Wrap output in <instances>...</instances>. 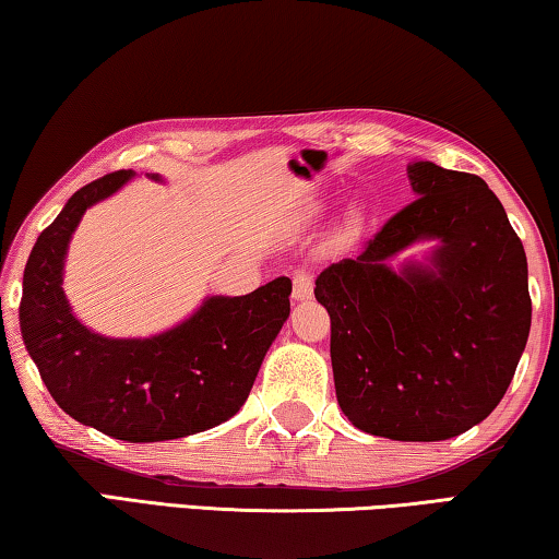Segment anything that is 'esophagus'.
Masks as SVG:
<instances>
[{"label": "esophagus", "mask_w": 559, "mask_h": 559, "mask_svg": "<svg viewBox=\"0 0 559 559\" xmlns=\"http://www.w3.org/2000/svg\"><path fill=\"white\" fill-rule=\"evenodd\" d=\"M313 296V276H310L308 269L293 271V298L296 300H308Z\"/></svg>", "instance_id": "esophagus-1"}]
</instances>
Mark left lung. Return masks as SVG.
<instances>
[{
    "label": "left lung",
    "instance_id": "8db88e82",
    "mask_svg": "<svg viewBox=\"0 0 559 559\" xmlns=\"http://www.w3.org/2000/svg\"><path fill=\"white\" fill-rule=\"evenodd\" d=\"M416 200L355 259L320 273L337 404L359 431L443 441L486 419L523 355L533 302L527 259L484 179L433 163L406 167ZM437 238L427 267L389 259Z\"/></svg>",
    "mask_w": 559,
    "mask_h": 559
}]
</instances>
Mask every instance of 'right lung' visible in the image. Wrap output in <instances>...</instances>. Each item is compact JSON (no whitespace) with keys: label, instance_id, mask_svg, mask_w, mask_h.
Here are the masks:
<instances>
[{"label":"right lung","instance_id":"1","mask_svg":"<svg viewBox=\"0 0 559 559\" xmlns=\"http://www.w3.org/2000/svg\"><path fill=\"white\" fill-rule=\"evenodd\" d=\"M118 169L75 192L46 226L24 269L19 325L53 402L112 439L147 443L212 429L241 409L290 313V278L249 296H212L155 337H103L71 313L63 259L88 206L128 182ZM157 179V175H153Z\"/></svg>","mask_w":559,"mask_h":559}]
</instances>
